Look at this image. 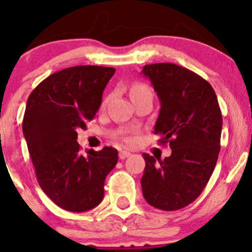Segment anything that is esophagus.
Returning a JSON list of instances; mask_svg holds the SVG:
<instances>
[{
  "mask_svg": "<svg viewBox=\"0 0 252 252\" xmlns=\"http://www.w3.org/2000/svg\"><path fill=\"white\" fill-rule=\"evenodd\" d=\"M120 158L121 160H124L126 158H128V156H130V152H126V150H121L120 152Z\"/></svg>",
  "mask_w": 252,
  "mask_h": 252,
  "instance_id": "34e87169",
  "label": "esophagus"
}]
</instances>
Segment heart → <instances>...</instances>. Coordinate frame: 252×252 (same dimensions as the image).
<instances>
[{"mask_svg": "<svg viewBox=\"0 0 252 252\" xmlns=\"http://www.w3.org/2000/svg\"><path fill=\"white\" fill-rule=\"evenodd\" d=\"M146 90H149V88L147 85H144L142 83H136L131 86V90H130V94H135V92H140V91H146Z\"/></svg>", "mask_w": 252, "mask_h": 252, "instance_id": "obj_1", "label": "heart"}]
</instances>
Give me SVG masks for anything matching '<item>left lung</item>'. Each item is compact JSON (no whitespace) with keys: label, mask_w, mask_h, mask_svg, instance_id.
<instances>
[{"label":"left lung","mask_w":252,"mask_h":252,"mask_svg":"<svg viewBox=\"0 0 252 252\" xmlns=\"http://www.w3.org/2000/svg\"><path fill=\"white\" fill-rule=\"evenodd\" d=\"M142 73L161 104L154 134L172 149L164 160L144 153L142 193L156 209L180 210L200 195L215 170L220 152L221 111L215 90L194 72L160 63L143 66Z\"/></svg>","instance_id":"obj_1"}]
</instances>
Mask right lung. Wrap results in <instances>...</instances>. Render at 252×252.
<instances>
[{
  "mask_svg": "<svg viewBox=\"0 0 252 252\" xmlns=\"http://www.w3.org/2000/svg\"><path fill=\"white\" fill-rule=\"evenodd\" d=\"M115 68L74 66L51 74L30 94L22 123L37 182L54 204L85 212L100 204L104 181L118 152L104 147L80 153L77 130L85 129L102 104Z\"/></svg>",
  "mask_w": 252,
  "mask_h": 252,
  "instance_id": "1",
  "label": "right lung"
}]
</instances>
